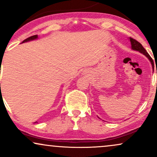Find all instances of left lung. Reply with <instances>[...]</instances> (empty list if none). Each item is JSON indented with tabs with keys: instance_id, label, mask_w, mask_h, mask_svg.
I'll list each match as a JSON object with an SVG mask.
<instances>
[{
	"instance_id": "1",
	"label": "left lung",
	"mask_w": 157,
	"mask_h": 157,
	"mask_svg": "<svg viewBox=\"0 0 157 157\" xmlns=\"http://www.w3.org/2000/svg\"><path fill=\"white\" fill-rule=\"evenodd\" d=\"M130 41H131V48H132V49L134 50H136V51H139L140 52H141V53L144 54L147 58L149 59L151 61V64H152L153 67H154V61H153L152 58L151 57V56L148 55V53L146 52V50L144 48L143 46H142V44H140V42H138L137 40H136L132 38V37H130Z\"/></svg>"
}]
</instances>
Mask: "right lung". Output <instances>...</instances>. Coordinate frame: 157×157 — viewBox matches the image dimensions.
Here are the masks:
<instances>
[{"instance_id":"right-lung-1","label":"right lung","mask_w":157,"mask_h":157,"mask_svg":"<svg viewBox=\"0 0 157 157\" xmlns=\"http://www.w3.org/2000/svg\"><path fill=\"white\" fill-rule=\"evenodd\" d=\"M37 35H33V36H31V37H28V38H26V40H24L23 41L22 43H24V42H27V41H29V40H35V39H37Z\"/></svg>"}]
</instances>
